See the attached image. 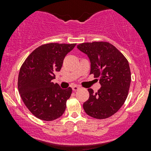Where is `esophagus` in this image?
<instances>
[{
  "label": "esophagus",
  "mask_w": 151,
  "mask_h": 151,
  "mask_svg": "<svg viewBox=\"0 0 151 151\" xmlns=\"http://www.w3.org/2000/svg\"><path fill=\"white\" fill-rule=\"evenodd\" d=\"M80 87L79 86H77V85H74V86L72 87V90L74 91H78L79 89H80Z\"/></svg>",
  "instance_id": "1"
}]
</instances>
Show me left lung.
<instances>
[{
  "mask_svg": "<svg viewBox=\"0 0 151 151\" xmlns=\"http://www.w3.org/2000/svg\"><path fill=\"white\" fill-rule=\"evenodd\" d=\"M77 48L88 56L90 74L98 78L101 85L96 93L91 88L88 89L89 99L83 104V109L92 118H109L119 110L128 96L131 83L129 62L109 42H86L78 45Z\"/></svg>",
  "mask_w": 151,
  "mask_h": 151,
  "instance_id": "left-lung-1",
  "label": "left lung"
}]
</instances>
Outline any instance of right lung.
Returning a JSON list of instances; mask_svg holds the SVG:
<instances>
[{
  "label": "right lung",
  "instance_id": "obj_1",
  "mask_svg": "<svg viewBox=\"0 0 151 151\" xmlns=\"http://www.w3.org/2000/svg\"><path fill=\"white\" fill-rule=\"evenodd\" d=\"M76 44L50 43L33 50L22 63L18 76V90L24 104L39 119L52 121L60 118L72 89H61L52 83L65 56Z\"/></svg>",
  "mask_w": 151,
  "mask_h": 151
}]
</instances>
